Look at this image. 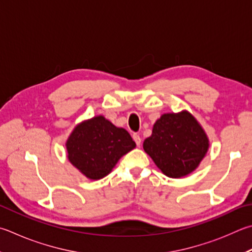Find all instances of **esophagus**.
<instances>
[{
  "label": "esophagus",
  "mask_w": 252,
  "mask_h": 252,
  "mask_svg": "<svg viewBox=\"0 0 252 252\" xmlns=\"http://www.w3.org/2000/svg\"><path fill=\"white\" fill-rule=\"evenodd\" d=\"M133 140L136 143V145H138V146L141 145V138H140L139 134H133Z\"/></svg>",
  "instance_id": "obj_1"
}]
</instances>
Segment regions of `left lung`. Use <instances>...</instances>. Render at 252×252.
<instances>
[{"label": "left lung", "mask_w": 252, "mask_h": 252, "mask_svg": "<svg viewBox=\"0 0 252 252\" xmlns=\"http://www.w3.org/2000/svg\"><path fill=\"white\" fill-rule=\"evenodd\" d=\"M209 148L203 126L190 112L164 113L155 121L143 149L166 176L181 178L199 166Z\"/></svg>", "instance_id": "1"}]
</instances>
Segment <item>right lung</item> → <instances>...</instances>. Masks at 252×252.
<instances>
[{"instance_id": "1", "label": "right lung", "mask_w": 252, "mask_h": 252, "mask_svg": "<svg viewBox=\"0 0 252 252\" xmlns=\"http://www.w3.org/2000/svg\"><path fill=\"white\" fill-rule=\"evenodd\" d=\"M134 148L129 132L103 116L80 122L66 141L68 161L94 181L107 176L119 159Z\"/></svg>"}]
</instances>
